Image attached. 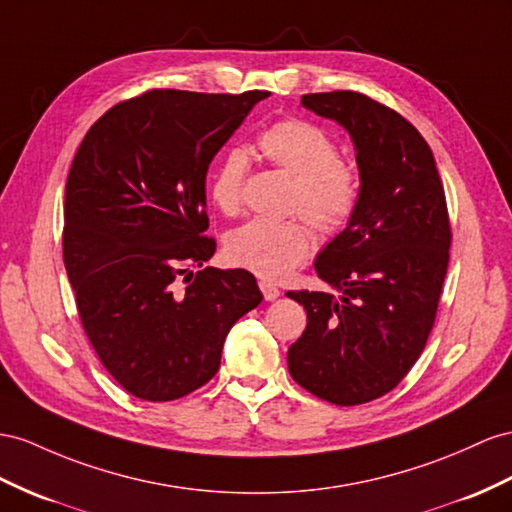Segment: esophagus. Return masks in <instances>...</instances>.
<instances>
[{"mask_svg":"<svg viewBox=\"0 0 512 512\" xmlns=\"http://www.w3.org/2000/svg\"><path fill=\"white\" fill-rule=\"evenodd\" d=\"M259 290L264 294L266 300H277L281 296V290L277 285H272L270 281H259Z\"/></svg>","mask_w":512,"mask_h":512,"instance_id":"obj_1","label":"esophagus"}]
</instances>
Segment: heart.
<instances>
[{"label": "heart", "instance_id": "heart-1", "mask_svg": "<svg viewBox=\"0 0 512 512\" xmlns=\"http://www.w3.org/2000/svg\"><path fill=\"white\" fill-rule=\"evenodd\" d=\"M264 160L292 179L290 212L303 216L320 235L342 233L355 216L361 199V175L355 164L342 160L337 140L324 127L285 119L266 127L257 138ZM248 155L231 149L222 157L212 199L222 214H238ZM313 248V233L303 220H251L227 235L225 253L233 266L264 281L285 279L303 264Z\"/></svg>", "mask_w": 512, "mask_h": 512}]
</instances>
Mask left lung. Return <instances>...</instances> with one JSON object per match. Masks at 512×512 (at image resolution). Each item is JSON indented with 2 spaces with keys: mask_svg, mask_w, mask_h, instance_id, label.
Here are the masks:
<instances>
[{
  "mask_svg": "<svg viewBox=\"0 0 512 512\" xmlns=\"http://www.w3.org/2000/svg\"><path fill=\"white\" fill-rule=\"evenodd\" d=\"M300 103L350 134L361 199L316 259L339 296L285 294L307 311L287 368L313 396L355 406L385 396L422 355L450 261L448 205L428 142L396 110L352 90Z\"/></svg>",
  "mask_w": 512,
  "mask_h": 512,
  "instance_id": "obj_1",
  "label": "left lung"
}]
</instances>
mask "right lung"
Wrapping results in <instances>:
<instances>
[{
	"label": "right lung",
	"instance_id": "add662e5",
	"mask_svg": "<svg viewBox=\"0 0 512 512\" xmlns=\"http://www.w3.org/2000/svg\"><path fill=\"white\" fill-rule=\"evenodd\" d=\"M268 95L149 90L103 114L73 157L64 266L99 361L140 400L203 387L264 298L251 272L203 268L216 253L203 233L207 168Z\"/></svg>",
	"mask_w": 512,
	"mask_h": 512
}]
</instances>
